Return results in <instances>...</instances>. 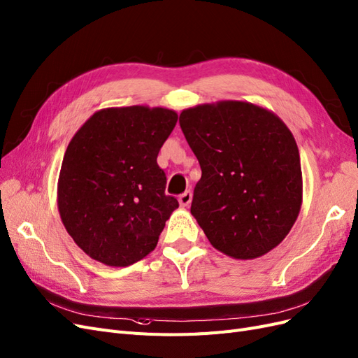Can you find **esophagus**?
<instances>
[{"label":"esophagus","mask_w":358,"mask_h":358,"mask_svg":"<svg viewBox=\"0 0 358 358\" xmlns=\"http://www.w3.org/2000/svg\"><path fill=\"white\" fill-rule=\"evenodd\" d=\"M179 204L182 206V208H187V206L191 203V200H192V194L189 192V191H187V192H183V194H180L179 196Z\"/></svg>","instance_id":"1"}]
</instances>
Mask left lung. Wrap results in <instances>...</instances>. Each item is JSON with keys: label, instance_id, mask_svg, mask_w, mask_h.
I'll return each instance as SVG.
<instances>
[{"label": "left lung", "instance_id": "obj_1", "mask_svg": "<svg viewBox=\"0 0 358 358\" xmlns=\"http://www.w3.org/2000/svg\"><path fill=\"white\" fill-rule=\"evenodd\" d=\"M179 124L201 167L191 213L210 245L236 259L272 251L303 200L299 148L282 119L224 100L182 110Z\"/></svg>", "mask_w": 358, "mask_h": 358}]
</instances>
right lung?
Returning <instances> with one entry per match:
<instances>
[{
    "mask_svg": "<svg viewBox=\"0 0 358 358\" xmlns=\"http://www.w3.org/2000/svg\"><path fill=\"white\" fill-rule=\"evenodd\" d=\"M178 122L166 107H107L71 138L58 179V210L82 251L125 267L152 252L171 212L166 173L157 164Z\"/></svg>",
    "mask_w": 358,
    "mask_h": 358,
    "instance_id": "right-lung-1",
    "label": "right lung"
}]
</instances>
